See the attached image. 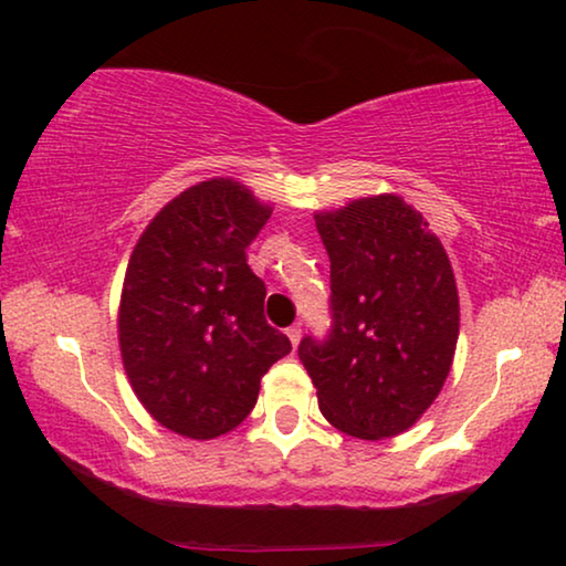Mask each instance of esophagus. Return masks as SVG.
Listing matches in <instances>:
<instances>
[{"instance_id":"obj_1","label":"esophagus","mask_w":566,"mask_h":566,"mask_svg":"<svg viewBox=\"0 0 566 566\" xmlns=\"http://www.w3.org/2000/svg\"><path fill=\"white\" fill-rule=\"evenodd\" d=\"M286 335H290V340H292V348H297V345H300V337H302V327H300V325H292V327H286Z\"/></svg>"}]
</instances>
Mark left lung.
<instances>
[{
    "mask_svg": "<svg viewBox=\"0 0 566 566\" xmlns=\"http://www.w3.org/2000/svg\"><path fill=\"white\" fill-rule=\"evenodd\" d=\"M331 256V333L300 360L340 432H407L442 391L460 335L458 284L442 243L399 196L315 216Z\"/></svg>",
    "mask_w": 566,
    "mask_h": 566,
    "instance_id": "1",
    "label": "left lung"
}]
</instances>
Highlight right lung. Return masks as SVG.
<instances>
[{
  "label": "right lung",
  "instance_id": "1",
  "mask_svg": "<svg viewBox=\"0 0 566 566\" xmlns=\"http://www.w3.org/2000/svg\"><path fill=\"white\" fill-rule=\"evenodd\" d=\"M269 216L272 208L239 182L192 185L151 218L126 266V376L149 415L190 440L239 427L261 376L292 350L266 323V286L247 264Z\"/></svg>",
  "mask_w": 566,
  "mask_h": 566
}]
</instances>
